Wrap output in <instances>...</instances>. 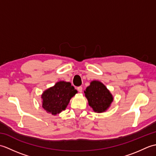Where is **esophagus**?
Here are the masks:
<instances>
[{
	"instance_id": "esophagus-1",
	"label": "esophagus",
	"mask_w": 156,
	"mask_h": 156,
	"mask_svg": "<svg viewBox=\"0 0 156 156\" xmlns=\"http://www.w3.org/2000/svg\"><path fill=\"white\" fill-rule=\"evenodd\" d=\"M78 92H80V93H81V92H82V87H78Z\"/></svg>"
}]
</instances>
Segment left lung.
<instances>
[{"mask_svg": "<svg viewBox=\"0 0 156 156\" xmlns=\"http://www.w3.org/2000/svg\"><path fill=\"white\" fill-rule=\"evenodd\" d=\"M84 94L89 106L98 113L107 111L114 100L110 90L98 80L91 81L84 90Z\"/></svg>", "mask_w": 156, "mask_h": 156, "instance_id": "left-lung-1", "label": "left lung"}]
</instances>
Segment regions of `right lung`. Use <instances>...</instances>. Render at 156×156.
I'll list each match as a JSON object with an SVG mask.
<instances>
[{
	"instance_id": "1",
	"label": "right lung",
	"mask_w": 156,
	"mask_h": 156,
	"mask_svg": "<svg viewBox=\"0 0 156 156\" xmlns=\"http://www.w3.org/2000/svg\"><path fill=\"white\" fill-rule=\"evenodd\" d=\"M77 92L70 82L59 81L43 92L41 96L42 107L48 113L58 115L65 110L70 99Z\"/></svg>"
}]
</instances>
